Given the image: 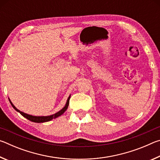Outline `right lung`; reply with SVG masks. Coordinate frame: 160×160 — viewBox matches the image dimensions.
Returning <instances> with one entry per match:
<instances>
[{
	"instance_id": "1",
	"label": "right lung",
	"mask_w": 160,
	"mask_h": 160,
	"mask_svg": "<svg viewBox=\"0 0 160 160\" xmlns=\"http://www.w3.org/2000/svg\"><path fill=\"white\" fill-rule=\"evenodd\" d=\"M70 98V95L68 97V98L67 101H66V105H65V107L63 108V109L59 111V112H56V113H54V114L50 115V116H37L29 115V114H28V113L21 112V111L18 109L17 108H16L14 106V104H12L11 101H10V99L9 98L8 99H9V101L10 102V104H11L12 107L14 108L15 110H16L18 112L20 113L22 116H24V117L26 118L27 119H28V120H29V121H32V122H34V123H44V122H48V121H50L52 120V119L57 118V117H58V116H61L62 114H63V113L67 110L68 107Z\"/></svg>"
}]
</instances>
